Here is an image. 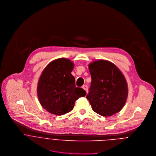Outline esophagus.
<instances>
[{"label":"esophagus","mask_w":156,"mask_h":156,"mask_svg":"<svg viewBox=\"0 0 156 156\" xmlns=\"http://www.w3.org/2000/svg\"><path fill=\"white\" fill-rule=\"evenodd\" d=\"M82 88L83 89H84L85 91H86V92L87 93H88V86L87 85H83V86H82Z\"/></svg>","instance_id":"34e87169"}]
</instances>
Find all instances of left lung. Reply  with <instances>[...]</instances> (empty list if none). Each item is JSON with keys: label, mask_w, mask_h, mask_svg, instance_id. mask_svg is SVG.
Listing matches in <instances>:
<instances>
[{"label": "left lung", "mask_w": 156, "mask_h": 156, "mask_svg": "<svg viewBox=\"0 0 156 156\" xmlns=\"http://www.w3.org/2000/svg\"><path fill=\"white\" fill-rule=\"evenodd\" d=\"M90 91L87 96L93 110L102 116L119 112L126 103L128 88L126 79L112 63L99 60L91 63Z\"/></svg>", "instance_id": "8db88e82"}]
</instances>
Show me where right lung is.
<instances>
[{
  "label": "right lung",
  "instance_id": "1",
  "mask_svg": "<svg viewBox=\"0 0 156 156\" xmlns=\"http://www.w3.org/2000/svg\"><path fill=\"white\" fill-rule=\"evenodd\" d=\"M74 66L69 59H55L45 67L39 78L37 92L40 104L51 114L62 115L70 112L76 101L87 94L76 87L71 73Z\"/></svg>",
  "mask_w": 156,
  "mask_h": 156
}]
</instances>
